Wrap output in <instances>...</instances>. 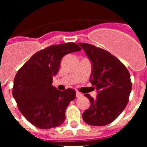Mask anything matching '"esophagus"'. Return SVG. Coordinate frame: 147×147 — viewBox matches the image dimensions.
I'll return each instance as SVG.
<instances>
[{
	"instance_id": "obj_1",
	"label": "esophagus",
	"mask_w": 147,
	"mask_h": 147,
	"mask_svg": "<svg viewBox=\"0 0 147 147\" xmlns=\"http://www.w3.org/2000/svg\"><path fill=\"white\" fill-rule=\"evenodd\" d=\"M76 96L77 97V98H80V97L82 96V93H81L80 92H76Z\"/></svg>"
}]
</instances>
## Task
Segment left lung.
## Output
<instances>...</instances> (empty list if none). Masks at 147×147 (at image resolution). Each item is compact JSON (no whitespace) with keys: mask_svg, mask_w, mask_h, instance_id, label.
Returning a JSON list of instances; mask_svg holds the SVG:
<instances>
[{"mask_svg":"<svg viewBox=\"0 0 147 147\" xmlns=\"http://www.w3.org/2000/svg\"><path fill=\"white\" fill-rule=\"evenodd\" d=\"M79 45L91 62L90 81L97 90L96 98L85 94L90 106L85 110L82 119L93 126L110 124L124 110L132 90L130 74L119 59L107 51L90 44Z\"/></svg>","mask_w":147,"mask_h":147,"instance_id":"left-lung-1","label":"left lung"}]
</instances>
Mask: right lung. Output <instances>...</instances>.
<instances>
[{"mask_svg":"<svg viewBox=\"0 0 147 147\" xmlns=\"http://www.w3.org/2000/svg\"><path fill=\"white\" fill-rule=\"evenodd\" d=\"M81 49L74 42L51 45L34 54L17 73L13 97L23 116L37 128L50 129L64 122L65 110L76 92L57 89L52 85L53 76L65 55Z\"/></svg>","mask_w":147,"mask_h":147,"instance_id":"1","label":"right lung"}]
</instances>
